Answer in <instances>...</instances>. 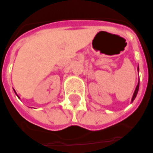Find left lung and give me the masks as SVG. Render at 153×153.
I'll list each match as a JSON object with an SVG mask.
<instances>
[{
    "instance_id": "obj_1",
    "label": "left lung",
    "mask_w": 153,
    "mask_h": 153,
    "mask_svg": "<svg viewBox=\"0 0 153 153\" xmlns=\"http://www.w3.org/2000/svg\"><path fill=\"white\" fill-rule=\"evenodd\" d=\"M138 90H139V82H138V85H137V86L135 88V91H134V95H133V97H132V102L134 100V98L136 97V95H137V92H138Z\"/></svg>"
}]
</instances>
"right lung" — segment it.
<instances>
[{
	"label": "right lung",
	"instance_id": "obj_1",
	"mask_svg": "<svg viewBox=\"0 0 153 153\" xmlns=\"http://www.w3.org/2000/svg\"><path fill=\"white\" fill-rule=\"evenodd\" d=\"M15 93H16V92H15Z\"/></svg>",
	"mask_w": 153,
	"mask_h": 153
}]
</instances>
